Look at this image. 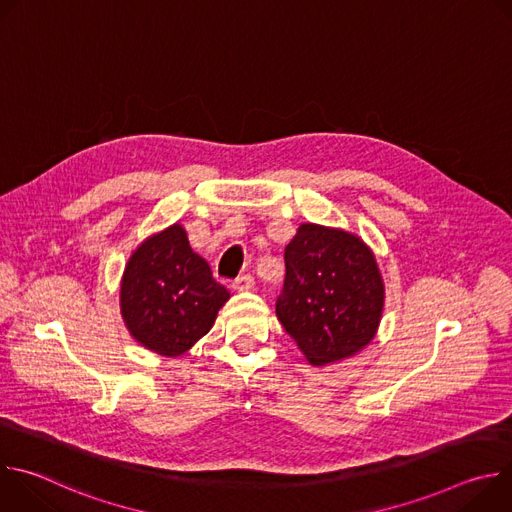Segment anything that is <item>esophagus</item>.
Here are the masks:
<instances>
[{"label": "esophagus", "mask_w": 512, "mask_h": 512, "mask_svg": "<svg viewBox=\"0 0 512 512\" xmlns=\"http://www.w3.org/2000/svg\"><path fill=\"white\" fill-rule=\"evenodd\" d=\"M253 285H255V279H253L251 273H245V275L237 277L235 283H233V287H235L237 291H247V289H251Z\"/></svg>", "instance_id": "esophagus-1"}]
</instances>
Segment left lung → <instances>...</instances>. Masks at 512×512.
Listing matches in <instances>:
<instances>
[{
  "label": "left lung",
  "instance_id": "obj_1",
  "mask_svg": "<svg viewBox=\"0 0 512 512\" xmlns=\"http://www.w3.org/2000/svg\"><path fill=\"white\" fill-rule=\"evenodd\" d=\"M283 257L285 279L275 314L312 364L348 358L375 338L385 283L362 239L306 223Z\"/></svg>",
  "mask_w": 512,
  "mask_h": 512
}]
</instances>
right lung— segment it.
Returning <instances> with one entry per match:
<instances>
[{
  "mask_svg": "<svg viewBox=\"0 0 512 512\" xmlns=\"http://www.w3.org/2000/svg\"><path fill=\"white\" fill-rule=\"evenodd\" d=\"M231 298L196 255L182 225L145 239L129 257L119 306L129 334L148 350L180 356L214 324Z\"/></svg>",
  "mask_w": 512,
  "mask_h": 512,
  "instance_id": "right-lung-1",
  "label": "right lung"
}]
</instances>
